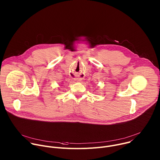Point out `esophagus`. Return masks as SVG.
<instances>
[{
	"label": "esophagus",
	"instance_id": "34e87169",
	"mask_svg": "<svg viewBox=\"0 0 160 160\" xmlns=\"http://www.w3.org/2000/svg\"><path fill=\"white\" fill-rule=\"evenodd\" d=\"M75 80H77V81H78V82H80V81L82 80V78H76Z\"/></svg>",
	"mask_w": 160,
	"mask_h": 160
}]
</instances>
